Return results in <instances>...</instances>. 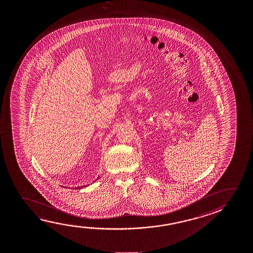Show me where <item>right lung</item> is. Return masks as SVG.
<instances>
[{
	"label": "right lung",
	"mask_w": 253,
	"mask_h": 253,
	"mask_svg": "<svg viewBox=\"0 0 253 253\" xmlns=\"http://www.w3.org/2000/svg\"><path fill=\"white\" fill-rule=\"evenodd\" d=\"M79 188H82V187H78V189H79Z\"/></svg>",
	"instance_id": "obj_1"
}]
</instances>
